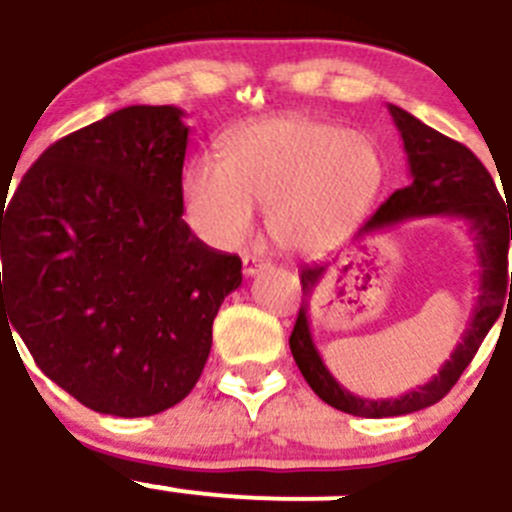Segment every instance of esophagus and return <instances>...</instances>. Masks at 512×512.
<instances>
[{
  "label": "esophagus",
  "instance_id": "34e87169",
  "mask_svg": "<svg viewBox=\"0 0 512 512\" xmlns=\"http://www.w3.org/2000/svg\"><path fill=\"white\" fill-rule=\"evenodd\" d=\"M242 265H244V275H257L260 270L268 268V260L260 255H244Z\"/></svg>",
  "mask_w": 512,
  "mask_h": 512
}]
</instances>
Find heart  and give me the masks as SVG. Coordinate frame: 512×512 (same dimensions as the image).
<instances>
[{
    "mask_svg": "<svg viewBox=\"0 0 512 512\" xmlns=\"http://www.w3.org/2000/svg\"><path fill=\"white\" fill-rule=\"evenodd\" d=\"M379 185L381 157L366 133L314 118H273L237 133L226 159L195 157L182 198L208 242H242L260 206L270 211V234L281 247L317 252L363 219Z\"/></svg>",
    "mask_w": 512,
    "mask_h": 512,
    "instance_id": "b5f03b06",
    "label": "heart"
}]
</instances>
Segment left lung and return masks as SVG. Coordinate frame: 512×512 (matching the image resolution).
Wrapping results in <instances>:
<instances>
[{
    "instance_id": "obj_1",
    "label": "left lung",
    "mask_w": 512,
    "mask_h": 512,
    "mask_svg": "<svg viewBox=\"0 0 512 512\" xmlns=\"http://www.w3.org/2000/svg\"><path fill=\"white\" fill-rule=\"evenodd\" d=\"M389 113L402 136L412 180L407 188L391 193L381 203L379 211L358 229V239L368 237L373 231L402 224V221L425 219V216H451V219L466 221L471 237H474V250H477L479 293L461 342L428 384L417 386L397 399H363L350 394L332 376L330 368L324 366L309 330L311 296L322 288L324 275L335 260L306 265L301 270L304 299H301L299 317H296L291 340H288L293 361L304 373L306 384L314 389L322 402L355 417H399L441 402L471 363L487 332L492 330L505 301L508 306L512 301V273L508 275L512 213L510 206H502V198L487 167L464 144L425 126L407 110L389 105ZM508 282L511 283L510 292L507 291Z\"/></svg>"
}]
</instances>
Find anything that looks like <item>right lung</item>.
Returning a JSON list of instances; mask_svg holds the SVG:
<instances>
[{
  "mask_svg": "<svg viewBox=\"0 0 512 512\" xmlns=\"http://www.w3.org/2000/svg\"><path fill=\"white\" fill-rule=\"evenodd\" d=\"M185 113L131 105L48 146L3 208L0 327L90 410L146 417L188 397L242 260L182 221Z\"/></svg>",
  "mask_w": 512,
  "mask_h": 512,
  "instance_id": "1",
  "label": "right lung"
}]
</instances>
